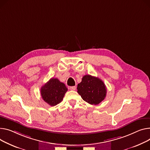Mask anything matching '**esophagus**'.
Returning a JSON list of instances; mask_svg holds the SVG:
<instances>
[{
  "mask_svg": "<svg viewBox=\"0 0 150 150\" xmlns=\"http://www.w3.org/2000/svg\"><path fill=\"white\" fill-rule=\"evenodd\" d=\"M70 89H71V91H75L76 87L75 86H71V87H70Z\"/></svg>",
  "mask_w": 150,
  "mask_h": 150,
  "instance_id": "esophagus-1",
  "label": "esophagus"
}]
</instances>
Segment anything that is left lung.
Returning a JSON list of instances; mask_svg holds the SVG:
<instances>
[{
    "instance_id": "left-lung-1",
    "label": "left lung",
    "mask_w": 150,
    "mask_h": 150,
    "mask_svg": "<svg viewBox=\"0 0 150 150\" xmlns=\"http://www.w3.org/2000/svg\"><path fill=\"white\" fill-rule=\"evenodd\" d=\"M77 92L84 101L92 105H98L106 96L107 89L104 82L98 78L84 75L77 86Z\"/></svg>"
}]
</instances>
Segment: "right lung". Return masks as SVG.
<instances>
[{
    "label": "right lung",
    "instance_id": "1",
    "mask_svg": "<svg viewBox=\"0 0 150 150\" xmlns=\"http://www.w3.org/2000/svg\"><path fill=\"white\" fill-rule=\"evenodd\" d=\"M67 91V88L63 83L57 78H51L40 89L43 100L51 106L60 103Z\"/></svg>",
    "mask_w": 150,
    "mask_h": 150
}]
</instances>
